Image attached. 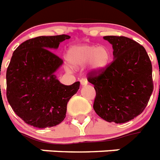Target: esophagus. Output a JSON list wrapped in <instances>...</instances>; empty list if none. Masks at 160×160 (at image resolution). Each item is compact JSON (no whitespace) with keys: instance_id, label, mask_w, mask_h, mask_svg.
<instances>
[{"instance_id":"obj_1","label":"esophagus","mask_w":160,"mask_h":160,"mask_svg":"<svg viewBox=\"0 0 160 160\" xmlns=\"http://www.w3.org/2000/svg\"><path fill=\"white\" fill-rule=\"evenodd\" d=\"M80 82H81V84L82 86H85V85L88 84V80L85 78H82L81 80H80Z\"/></svg>"}]
</instances>
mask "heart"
Returning a JSON list of instances; mask_svg holds the SVG:
<instances>
[{"mask_svg":"<svg viewBox=\"0 0 160 160\" xmlns=\"http://www.w3.org/2000/svg\"><path fill=\"white\" fill-rule=\"evenodd\" d=\"M110 52L105 46H74L68 52V61L74 68H81L89 63L94 71L100 72L110 62Z\"/></svg>","mask_w":160,"mask_h":160,"instance_id":"1","label":"heart"}]
</instances>
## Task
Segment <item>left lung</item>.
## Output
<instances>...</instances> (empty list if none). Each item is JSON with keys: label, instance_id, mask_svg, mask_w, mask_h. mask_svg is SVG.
<instances>
[{"label": "left lung", "instance_id": "1", "mask_svg": "<svg viewBox=\"0 0 160 160\" xmlns=\"http://www.w3.org/2000/svg\"><path fill=\"white\" fill-rule=\"evenodd\" d=\"M112 44L114 60L104 70L91 71L93 108L105 121L126 123L145 109L153 90L151 61L145 48L125 36H104Z\"/></svg>", "mask_w": 160, "mask_h": 160}]
</instances>
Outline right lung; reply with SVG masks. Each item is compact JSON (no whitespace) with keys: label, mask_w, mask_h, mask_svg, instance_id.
<instances>
[{"label":"right lung","mask_w":160,"mask_h":160,"mask_svg":"<svg viewBox=\"0 0 160 160\" xmlns=\"http://www.w3.org/2000/svg\"><path fill=\"white\" fill-rule=\"evenodd\" d=\"M69 38L35 37L14 51L6 70V98L15 114L29 126L42 129L61 123L68 102L78 91L79 82L66 86L53 75L62 59L51 50Z\"/></svg>","instance_id":"1"}]
</instances>
